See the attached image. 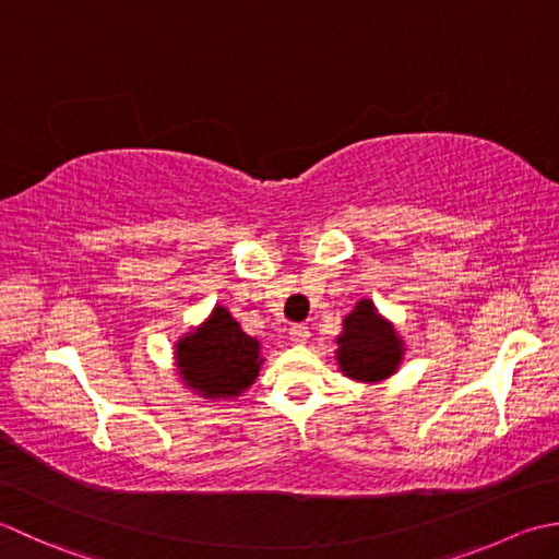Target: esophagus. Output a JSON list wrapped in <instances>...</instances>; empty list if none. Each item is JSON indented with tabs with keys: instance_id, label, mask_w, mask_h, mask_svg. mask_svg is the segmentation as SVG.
Segmentation results:
<instances>
[{
	"instance_id": "esophagus-1",
	"label": "esophagus",
	"mask_w": 559,
	"mask_h": 559,
	"mask_svg": "<svg viewBox=\"0 0 559 559\" xmlns=\"http://www.w3.org/2000/svg\"><path fill=\"white\" fill-rule=\"evenodd\" d=\"M289 337L294 340V343L304 345L306 340L311 337V330H309V325H306V323H296V325H292V328H289Z\"/></svg>"
}]
</instances>
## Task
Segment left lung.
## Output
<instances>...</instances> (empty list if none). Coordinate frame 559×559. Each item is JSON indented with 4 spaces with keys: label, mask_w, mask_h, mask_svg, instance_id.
Instances as JSON below:
<instances>
[{
    "label": "left lung",
    "mask_w": 559,
    "mask_h": 559,
    "mask_svg": "<svg viewBox=\"0 0 559 559\" xmlns=\"http://www.w3.org/2000/svg\"><path fill=\"white\" fill-rule=\"evenodd\" d=\"M340 367L352 379L379 381L391 376L401 361V343L395 330L373 311L371 301H359L345 318V333L337 340Z\"/></svg>",
    "instance_id": "8db88e82"
}]
</instances>
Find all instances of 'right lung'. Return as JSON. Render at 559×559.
Returning a JSON list of instances; mask_svg holds the SVG:
<instances>
[{
  "instance_id": "right-lung-1",
  "label": "right lung",
  "mask_w": 559,
  "mask_h": 559,
  "mask_svg": "<svg viewBox=\"0 0 559 559\" xmlns=\"http://www.w3.org/2000/svg\"><path fill=\"white\" fill-rule=\"evenodd\" d=\"M258 349V340L246 335L231 313L216 306L195 335L178 343V367L190 389L207 397H229L255 381Z\"/></svg>"
}]
</instances>
